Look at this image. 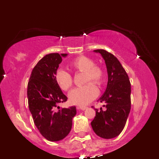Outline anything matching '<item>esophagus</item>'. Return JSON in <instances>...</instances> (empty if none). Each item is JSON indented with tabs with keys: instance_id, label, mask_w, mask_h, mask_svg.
I'll list each match as a JSON object with an SVG mask.
<instances>
[{
	"instance_id": "esophagus-1",
	"label": "esophagus",
	"mask_w": 159,
	"mask_h": 159,
	"mask_svg": "<svg viewBox=\"0 0 159 159\" xmlns=\"http://www.w3.org/2000/svg\"><path fill=\"white\" fill-rule=\"evenodd\" d=\"M87 108V107H85V106H78L77 107V109H78V110H82V111H84Z\"/></svg>"
}]
</instances>
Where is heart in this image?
Returning a JSON list of instances; mask_svg holds the SVG:
<instances>
[{
  "mask_svg": "<svg viewBox=\"0 0 159 159\" xmlns=\"http://www.w3.org/2000/svg\"><path fill=\"white\" fill-rule=\"evenodd\" d=\"M70 66L75 72H84V84L93 81L97 85H102L105 82V74L101 66L95 65L94 61L87 56H79L71 62ZM58 86L63 90H68L72 85V77L68 72L63 69L57 70L54 75ZM98 89L93 83L82 87H78L69 92V99L72 105H88L98 96Z\"/></svg>",
  "mask_w": 159,
  "mask_h": 159,
  "instance_id": "b5f03b06",
  "label": "heart"
}]
</instances>
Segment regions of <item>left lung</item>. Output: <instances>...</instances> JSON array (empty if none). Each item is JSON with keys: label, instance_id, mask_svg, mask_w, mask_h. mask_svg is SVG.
Wrapping results in <instances>:
<instances>
[{"label": "left lung", "instance_id": "obj_1", "mask_svg": "<svg viewBox=\"0 0 159 159\" xmlns=\"http://www.w3.org/2000/svg\"><path fill=\"white\" fill-rule=\"evenodd\" d=\"M102 57L106 65V90L98 101L104 102L106 110H96L91 122L94 132L100 138L111 139L118 136L125 126L131 109V84L129 76L117 58L103 49L94 50Z\"/></svg>", "mask_w": 159, "mask_h": 159}]
</instances>
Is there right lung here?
<instances>
[{"mask_svg": "<svg viewBox=\"0 0 159 159\" xmlns=\"http://www.w3.org/2000/svg\"><path fill=\"white\" fill-rule=\"evenodd\" d=\"M67 55L52 53L43 57L33 69L27 84L29 110L34 124L50 141H59L68 135L76 114L75 106L56 110L58 104L67 100L54 78L62 58Z\"/></svg>", "mask_w": 159, "mask_h": 159, "instance_id": "add662e5", "label": "right lung"}]
</instances>
